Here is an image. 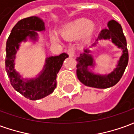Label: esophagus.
<instances>
[{
	"label": "esophagus",
	"instance_id": "esophagus-1",
	"mask_svg": "<svg viewBox=\"0 0 134 134\" xmlns=\"http://www.w3.org/2000/svg\"><path fill=\"white\" fill-rule=\"evenodd\" d=\"M67 52V54H69L70 57H74V55H75V50H74V49H73L72 47H69Z\"/></svg>",
	"mask_w": 134,
	"mask_h": 134
}]
</instances>
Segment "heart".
<instances>
[{
  "mask_svg": "<svg viewBox=\"0 0 134 134\" xmlns=\"http://www.w3.org/2000/svg\"><path fill=\"white\" fill-rule=\"evenodd\" d=\"M96 31V26L92 21L87 19H80L70 23L62 31V34L66 38H75L82 35L85 41H87ZM53 41H57L56 35H52Z\"/></svg>",
  "mask_w": 134,
  "mask_h": 134,
  "instance_id": "obj_1",
  "label": "heart"
}]
</instances>
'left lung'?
<instances>
[{"label":"left lung","instance_id":"8db88e82","mask_svg":"<svg viewBox=\"0 0 134 134\" xmlns=\"http://www.w3.org/2000/svg\"><path fill=\"white\" fill-rule=\"evenodd\" d=\"M102 39H111L113 44L123 50V54L118 61L117 67L112 72L107 75H95L89 72L88 66H93V57L89 53L90 50H84L77 59V76L79 80L87 87L105 89L113 87L117 84L124 75L126 67L129 62V52L127 49L126 37L123 32L121 24L114 20H111L108 24V28L102 29L92 47H96L98 41Z\"/></svg>","mask_w":134,"mask_h":134}]
</instances>
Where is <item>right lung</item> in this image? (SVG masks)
I'll return each mask as SVG.
<instances>
[{
	"mask_svg": "<svg viewBox=\"0 0 134 134\" xmlns=\"http://www.w3.org/2000/svg\"><path fill=\"white\" fill-rule=\"evenodd\" d=\"M44 30V23L36 16H31L20 20L16 24L6 41L5 70L10 79L11 85L25 98L36 100L49 96L57 87V75L61 69L63 62L69 55L62 53L59 56L51 57L46 60L45 67L41 75L34 80L26 81L21 78L19 73L14 70V59L16 49L22 41H26L29 36L36 38V31Z\"/></svg>",
	"mask_w": 134,
	"mask_h": 134,
	"instance_id": "right-lung-1",
	"label": "right lung"
}]
</instances>
